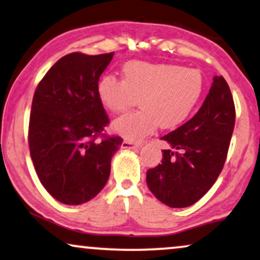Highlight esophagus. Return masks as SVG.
<instances>
[{
  "instance_id": "34e87169",
  "label": "esophagus",
  "mask_w": 260,
  "mask_h": 260,
  "mask_svg": "<svg viewBox=\"0 0 260 260\" xmlns=\"http://www.w3.org/2000/svg\"><path fill=\"white\" fill-rule=\"evenodd\" d=\"M141 143L140 142H135V141H129V140H124L123 143H121V147L123 148H137L140 147Z\"/></svg>"
}]
</instances>
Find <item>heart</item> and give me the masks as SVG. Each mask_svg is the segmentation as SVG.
Segmentation results:
<instances>
[{
    "instance_id": "b5f03b06",
    "label": "heart",
    "mask_w": 260,
    "mask_h": 260,
    "mask_svg": "<svg viewBox=\"0 0 260 260\" xmlns=\"http://www.w3.org/2000/svg\"><path fill=\"white\" fill-rule=\"evenodd\" d=\"M204 91V77L197 69L176 63L127 62L123 81L106 76L99 82L98 95L111 113H121L135 105L141 108L118 118L114 130L125 139L139 141L158 125L172 129L193 113Z\"/></svg>"
}]
</instances>
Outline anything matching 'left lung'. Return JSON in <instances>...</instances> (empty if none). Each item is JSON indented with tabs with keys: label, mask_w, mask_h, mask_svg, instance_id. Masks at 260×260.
<instances>
[{
	"label": "left lung",
	"mask_w": 260,
	"mask_h": 260,
	"mask_svg": "<svg viewBox=\"0 0 260 260\" xmlns=\"http://www.w3.org/2000/svg\"><path fill=\"white\" fill-rule=\"evenodd\" d=\"M235 125V105L228 83L214 76L198 113L162 136L171 148L161 164L147 171V185L170 207H188L200 200L222 171Z\"/></svg>",
	"instance_id": "left-lung-1"
}]
</instances>
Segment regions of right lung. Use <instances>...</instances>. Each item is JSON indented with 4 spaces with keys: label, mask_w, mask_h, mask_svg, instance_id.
Here are the masks:
<instances>
[{
    "label": "right lung",
    "mask_w": 260,
    "mask_h": 260,
    "mask_svg": "<svg viewBox=\"0 0 260 260\" xmlns=\"http://www.w3.org/2000/svg\"><path fill=\"white\" fill-rule=\"evenodd\" d=\"M113 54H67L35 91L31 159L42 185L62 204L81 205L100 193L110 177L112 156L123 143L120 136L104 134L110 119L98 95L99 79Z\"/></svg>",
    "instance_id": "obj_1"
}]
</instances>
